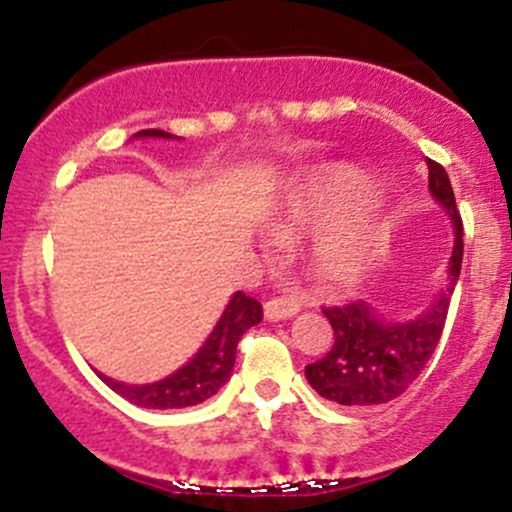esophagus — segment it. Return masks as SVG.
<instances>
[{"instance_id":"esophagus-1","label":"esophagus","mask_w":512,"mask_h":512,"mask_svg":"<svg viewBox=\"0 0 512 512\" xmlns=\"http://www.w3.org/2000/svg\"><path fill=\"white\" fill-rule=\"evenodd\" d=\"M299 312V302L292 297H275L270 302H265V317L270 322H280V319L294 317Z\"/></svg>"}]
</instances>
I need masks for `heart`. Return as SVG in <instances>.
<instances>
[{"label":"heart","instance_id":"1","mask_svg":"<svg viewBox=\"0 0 512 512\" xmlns=\"http://www.w3.org/2000/svg\"><path fill=\"white\" fill-rule=\"evenodd\" d=\"M371 183L352 165H327L309 175L292 195L287 218L275 227L287 240L294 232L334 218L356 202L317 240L312 262L322 277L332 282L356 280L386 247V227L371 215Z\"/></svg>","mask_w":512,"mask_h":512}]
</instances>
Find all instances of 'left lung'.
Returning a JSON list of instances; mask_svg holds the SVG:
<instances>
[{
  "label": "left lung",
  "mask_w": 512,
  "mask_h": 512,
  "mask_svg": "<svg viewBox=\"0 0 512 512\" xmlns=\"http://www.w3.org/2000/svg\"><path fill=\"white\" fill-rule=\"evenodd\" d=\"M426 165L428 190L451 215L456 230L451 262H448L451 285L411 322H386L366 302L324 307V317L334 329V344L324 359L307 364L304 369L312 389L324 399L342 406L386 404L414 384L431 354L436 352L453 287L461 275L463 220L456 208V195L446 168L431 158H426Z\"/></svg>",
  "instance_id": "obj_1"
}]
</instances>
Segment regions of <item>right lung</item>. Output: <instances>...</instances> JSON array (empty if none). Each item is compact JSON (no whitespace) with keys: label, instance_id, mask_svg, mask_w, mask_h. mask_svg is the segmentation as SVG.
Returning a JSON list of instances; mask_svg holds the SVG:
<instances>
[{"label":"right lung","instance_id":"add662e5","mask_svg":"<svg viewBox=\"0 0 512 512\" xmlns=\"http://www.w3.org/2000/svg\"><path fill=\"white\" fill-rule=\"evenodd\" d=\"M136 138H173L170 133L156 131H138ZM262 322V304L255 297H247L245 292H235L227 302L223 317L215 324L210 337L200 347L185 366H180L175 374L165 376L156 384H121L108 376H101L106 386H111L116 394L128 399L141 409H185V406H198L208 401L210 396L218 394L223 384L230 379V371L235 366L237 342L250 327Z\"/></svg>","mask_w":512,"mask_h":512}]
</instances>
